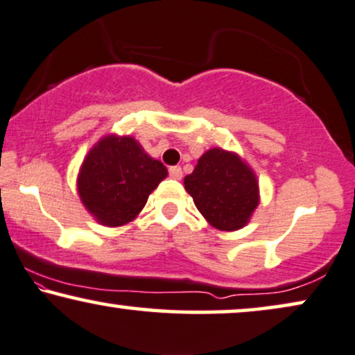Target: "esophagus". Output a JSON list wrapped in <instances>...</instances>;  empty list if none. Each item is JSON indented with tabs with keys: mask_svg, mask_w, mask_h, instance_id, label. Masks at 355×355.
<instances>
[{
	"mask_svg": "<svg viewBox=\"0 0 355 355\" xmlns=\"http://www.w3.org/2000/svg\"><path fill=\"white\" fill-rule=\"evenodd\" d=\"M168 175L175 180H182L183 177V172H182V167H178V165H173V167L168 168Z\"/></svg>",
	"mask_w": 355,
	"mask_h": 355,
	"instance_id": "34e87169",
	"label": "esophagus"
}]
</instances>
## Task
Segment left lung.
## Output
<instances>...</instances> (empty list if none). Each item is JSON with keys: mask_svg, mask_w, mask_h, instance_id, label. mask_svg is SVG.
<instances>
[{"mask_svg": "<svg viewBox=\"0 0 355 355\" xmlns=\"http://www.w3.org/2000/svg\"><path fill=\"white\" fill-rule=\"evenodd\" d=\"M198 211L219 230H237L247 224L258 206V182L239 155L209 149L185 177Z\"/></svg>", "mask_w": 355, "mask_h": 355, "instance_id": "8db88e82", "label": "left lung"}]
</instances>
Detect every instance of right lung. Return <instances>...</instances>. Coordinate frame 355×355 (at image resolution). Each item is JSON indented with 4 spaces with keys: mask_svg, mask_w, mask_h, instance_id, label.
Masks as SVG:
<instances>
[{
    "mask_svg": "<svg viewBox=\"0 0 355 355\" xmlns=\"http://www.w3.org/2000/svg\"><path fill=\"white\" fill-rule=\"evenodd\" d=\"M165 177V165L149 157L133 138L107 136L84 159L78 190L101 224L116 227L139 214Z\"/></svg>",
    "mask_w": 355,
    "mask_h": 355,
    "instance_id": "add662e5",
    "label": "right lung"
}]
</instances>
